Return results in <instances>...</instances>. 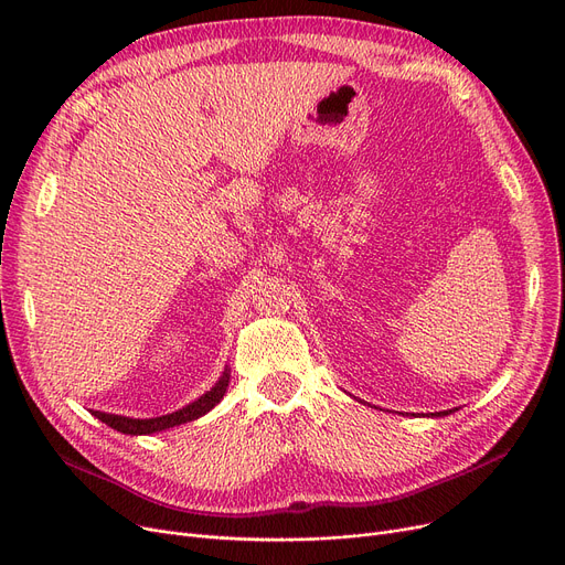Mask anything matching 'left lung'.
<instances>
[{
    "instance_id": "8db88e82",
    "label": "left lung",
    "mask_w": 565,
    "mask_h": 565,
    "mask_svg": "<svg viewBox=\"0 0 565 565\" xmlns=\"http://www.w3.org/2000/svg\"><path fill=\"white\" fill-rule=\"evenodd\" d=\"M447 414H451V409H447V412H437V414H430V417H447Z\"/></svg>"
}]
</instances>
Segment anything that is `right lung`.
<instances>
[{"label":"right lung","instance_id":"add662e5","mask_svg":"<svg viewBox=\"0 0 565 565\" xmlns=\"http://www.w3.org/2000/svg\"><path fill=\"white\" fill-rule=\"evenodd\" d=\"M231 380V371L228 366L224 369V373L220 375V380L213 384L211 392H205L203 396H199L196 401H192L190 405L175 409L171 414H162V417H153V419H132V417H121V414H109V412H100V409H92V414L96 419H100L103 424H107L109 428L124 433V435H153V433H162L167 428L181 426L188 422H194L203 414L211 412L226 394Z\"/></svg>","mask_w":565,"mask_h":565}]
</instances>
